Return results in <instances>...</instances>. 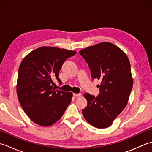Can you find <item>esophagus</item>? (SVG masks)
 <instances>
[{
  "instance_id": "esophagus-1",
  "label": "esophagus",
  "mask_w": 152,
  "mask_h": 152,
  "mask_svg": "<svg viewBox=\"0 0 152 152\" xmlns=\"http://www.w3.org/2000/svg\"><path fill=\"white\" fill-rule=\"evenodd\" d=\"M73 96L75 97H78V96H81V93H73Z\"/></svg>"
}]
</instances>
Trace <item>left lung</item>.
<instances>
[{
	"label": "left lung",
	"mask_w": 152,
	"mask_h": 152,
	"mask_svg": "<svg viewBox=\"0 0 152 152\" xmlns=\"http://www.w3.org/2000/svg\"><path fill=\"white\" fill-rule=\"evenodd\" d=\"M79 53L88 63L92 78L101 81L96 97L89 93L83 95L88 106L82 114L93 127L106 128L128 102L133 85L129 60L124 51L108 42L89 46Z\"/></svg>",
	"instance_id": "8db88e82"
}]
</instances>
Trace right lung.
Returning <instances> with one entry per match:
<instances>
[{
  "label": "right lung",
  "instance_id": "right-lung-1",
  "mask_svg": "<svg viewBox=\"0 0 152 152\" xmlns=\"http://www.w3.org/2000/svg\"><path fill=\"white\" fill-rule=\"evenodd\" d=\"M76 51L43 46L32 51L19 65L17 95L25 114L32 121L48 127L62 117L70 104L72 93L55 90L53 79L59 78L64 61Z\"/></svg>",
  "mask_w": 152,
  "mask_h": 152
}]
</instances>
